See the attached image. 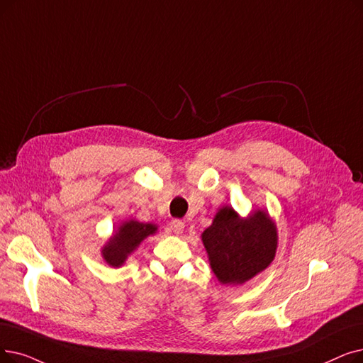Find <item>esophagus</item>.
<instances>
[{"instance_id":"obj_1","label":"esophagus","mask_w":363,"mask_h":363,"mask_svg":"<svg viewBox=\"0 0 363 363\" xmlns=\"http://www.w3.org/2000/svg\"><path fill=\"white\" fill-rule=\"evenodd\" d=\"M170 228H172V231L175 233V234H182L184 233V228H185V224L182 223L181 219H172L170 220Z\"/></svg>"}]
</instances>
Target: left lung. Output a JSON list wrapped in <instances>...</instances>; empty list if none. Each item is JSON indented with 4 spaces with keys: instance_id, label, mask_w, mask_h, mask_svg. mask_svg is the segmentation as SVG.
Returning <instances> with one entry per match:
<instances>
[{
    "instance_id": "8db88e82",
    "label": "left lung",
    "mask_w": 363,
    "mask_h": 363,
    "mask_svg": "<svg viewBox=\"0 0 363 363\" xmlns=\"http://www.w3.org/2000/svg\"><path fill=\"white\" fill-rule=\"evenodd\" d=\"M201 240L219 283L242 285L273 262L277 228L265 211L240 218L231 206H224L203 231Z\"/></svg>"
}]
</instances>
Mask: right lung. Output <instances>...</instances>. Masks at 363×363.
<instances>
[{"instance_id": "add662e5", "label": "right lung", "mask_w": 363, "mask_h": 363, "mask_svg": "<svg viewBox=\"0 0 363 363\" xmlns=\"http://www.w3.org/2000/svg\"><path fill=\"white\" fill-rule=\"evenodd\" d=\"M155 224L139 223L135 219L124 220L102 247L105 262L111 267H121L132 252L136 250L140 242L147 239L148 235L155 234Z\"/></svg>"}]
</instances>
